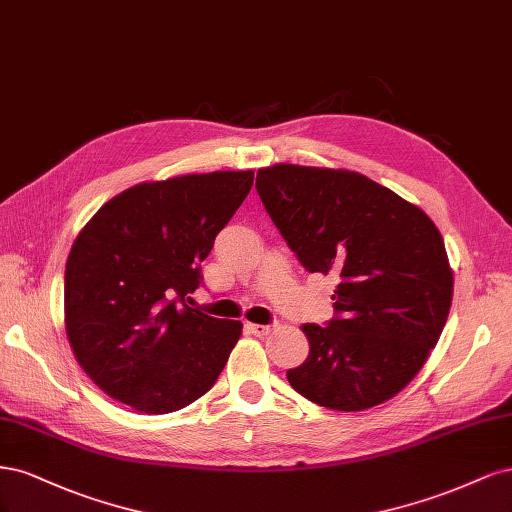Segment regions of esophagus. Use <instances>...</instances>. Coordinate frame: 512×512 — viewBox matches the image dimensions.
<instances>
[{
	"label": "esophagus",
	"instance_id": "obj_1",
	"mask_svg": "<svg viewBox=\"0 0 512 512\" xmlns=\"http://www.w3.org/2000/svg\"><path fill=\"white\" fill-rule=\"evenodd\" d=\"M274 325H259V323H246V329L255 336H268L272 332Z\"/></svg>",
	"mask_w": 512,
	"mask_h": 512
}]
</instances>
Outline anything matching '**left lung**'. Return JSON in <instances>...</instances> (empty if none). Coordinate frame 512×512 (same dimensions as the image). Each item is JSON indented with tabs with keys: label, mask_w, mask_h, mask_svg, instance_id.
Returning a JSON list of instances; mask_svg holds the SVG:
<instances>
[{
	"label": "left lung",
	"mask_w": 512,
	"mask_h": 512,
	"mask_svg": "<svg viewBox=\"0 0 512 512\" xmlns=\"http://www.w3.org/2000/svg\"><path fill=\"white\" fill-rule=\"evenodd\" d=\"M255 187L302 266L340 278L334 317L304 325L310 351L287 370L289 385L334 410L387 402L423 368L449 317L453 274L436 225L357 172L278 163Z\"/></svg>",
	"instance_id": "8db88e82"
}]
</instances>
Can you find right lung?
Instances as JSON below:
<instances>
[{
  "label": "right lung",
  "mask_w": 512,
  "mask_h": 512,
  "mask_svg": "<svg viewBox=\"0 0 512 512\" xmlns=\"http://www.w3.org/2000/svg\"><path fill=\"white\" fill-rule=\"evenodd\" d=\"M251 187V170L136 185L78 234L65 263V332L110 398L166 415L217 383L242 323L191 308L189 293Z\"/></svg>",
  "instance_id": "right-lung-1"
}]
</instances>
